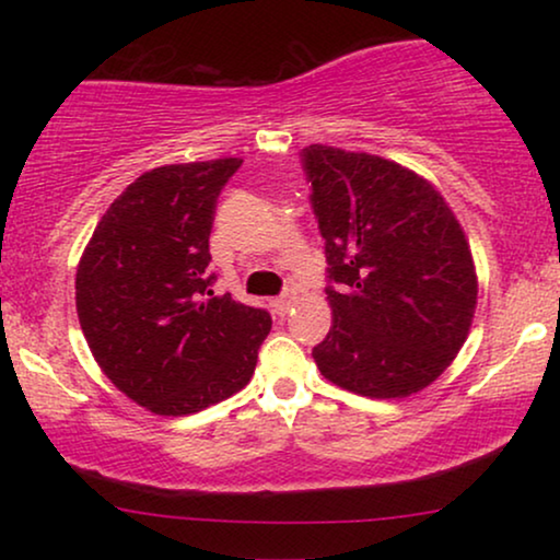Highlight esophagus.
Returning a JSON list of instances; mask_svg holds the SVG:
<instances>
[{"label":"esophagus","mask_w":560,"mask_h":560,"mask_svg":"<svg viewBox=\"0 0 560 560\" xmlns=\"http://www.w3.org/2000/svg\"><path fill=\"white\" fill-rule=\"evenodd\" d=\"M293 303H295V290H285V293H282L280 298H275L272 308H275V313H278V316H285V313L293 308Z\"/></svg>","instance_id":"1"}]
</instances>
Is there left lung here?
<instances>
[{
  "label": "left lung",
  "mask_w": 560,
  "mask_h": 560,
  "mask_svg": "<svg viewBox=\"0 0 560 560\" xmlns=\"http://www.w3.org/2000/svg\"><path fill=\"white\" fill-rule=\"evenodd\" d=\"M311 206L326 240L320 374L364 397H408L441 377L469 336L477 272L454 211L393 160L326 144L303 150Z\"/></svg>",
  "instance_id": "8db88e82"
}]
</instances>
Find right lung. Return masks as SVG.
I'll list each match as a JSON object with an SVG mask.
<instances>
[{"label": "right lung", "mask_w": 560, "mask_h": 560, "mask_svg": "<svg viewBox=\"0 0 560 560\" xmlns=\"http://www.w3.org/2000/svg\"><path fill=\"white\" fill-rule=\"evenodd\" d=\"M240 158L163 165L106 209L75 272V311L102 372L155 416H190L247 385L270 313L214 295L209 236Z\"/></svg>", "instance_id": "add662e5"}]
</instances>
